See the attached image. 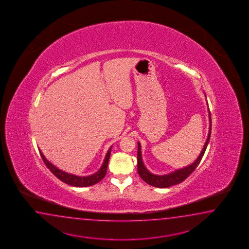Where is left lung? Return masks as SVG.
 <instances>
[{
    "mask_svg": "<svg viewBox=\"0 0 249 249\" xmlns=\"http://www.w3.org/2000/svg\"><path fill=\"white\" fill-rule=\"evenodd\" d=\"M209 107V106H208ZM209 118H210V131H209V135L207 138V141L205 142L204 146L202 150L200 152V156L195 160L190 165L186 166L185 168H182L179 170L173 171L169 174L166 175H155L152 174L151 172L146 170V167L143 163L142 156V148H141V143L138 142V154H137V160H138V173L140 177L142 178L143 180L147 183L148 185H153L155 187H159V188H166L171 185H178L181 182L187 178V177L191 175V173L195 171L199 165L202 156L204 155L207 146L210 142V134H211V115H210V108H209Z\"/></svg>",
    "mask_w": 249,
    "mask_h": 249,
    "instance_id": "8db88e82",
    "label": "left lung"
}]
</instances>
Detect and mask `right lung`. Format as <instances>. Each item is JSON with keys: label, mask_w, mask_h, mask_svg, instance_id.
Returning <instances> with one entry per match:
<instances>
[{"label": "right lung", "mask_w": 249, "mask_h": 249, "mask_svg": "<svg viewBox=\"0 0 249 249\" xmlns=\"http://www.w3.org/2000/svg\"><path fill=\"white\" fill-rule=\"evenodd\" d=\"M39 151L42 160L44 161L45 165L47 166L49 168V171H51L56 178H58L60 180L63 181L65 184L72 185V186L84 187V186L95 185L105 177L106 173H107V163H108L109 156H110L111 147L107 150L103 165L100 168V170L97 172H95L93 175L86 176V177H79V176L70 174V173H67V172L62 171V170H59L58 168H56L55 166L53 165L50 161L46 159L44 155L39 149Z\"/></svg>", "instance_id": "right-lung-1"}]
</instances>
